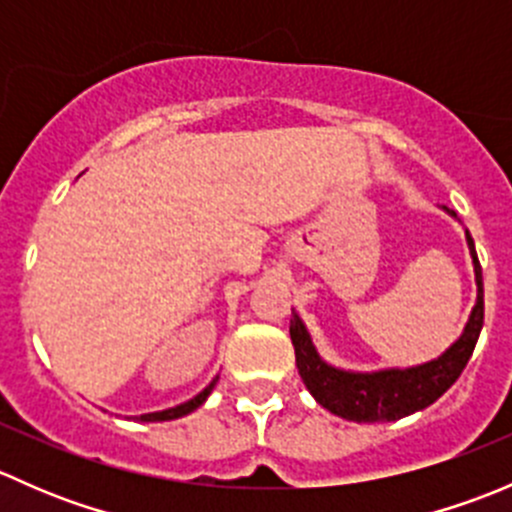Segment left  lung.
<instances>
[{"mask_svg": "<svg viewBox=\"0 0 512 512\" xmlns=\"http://www.w3.org/2000/svg\"><path fill=\"white\" fill-rule=\"evenodd\" d=\"M443 210L451 218H456V213L448 210L446 205H443ZM466 242L473 257V272H476V307H473L461 337L438 359L426 361V364L381 371L337 369V366L327 364L317 354L307 327L292 309L289 337H292L294 344V359H297V369L304 386L317 399L319 406L332 411L334 416H342L356 423L399 421V418L431 406L433 401L441 399L456 384V379L466 369L468 359H471L473 349H476L480 329H483V272H480L476 245H473V237L468 230Z\"/></svg>", "mask_w": 512, "mask_h": 512, "instance_id": "left-lung-1", "label": "left lung"}]
</instances>
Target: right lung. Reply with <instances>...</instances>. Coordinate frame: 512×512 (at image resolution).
<instances>
[{
	"mask_svg": "<svg viewBox=\"0 0 512 512\" xmlns=\"http://www.w3.org/2000/svg\"><path fill=\"white\" fill-rule=\"evenodd\" d=\"M215 384H218V376H215L213 381H210L208 386H205L203 391H200L198 396H193L190 401H185V404L175 406V409H165V411H156V414H143L138 416V421H173V418H180V416H188L190 411H195L198 406L205 404V399L210 396V391L215 389Z\"/></svg>",
	"mask_w": 512,
	"mask_h": 512,
	"instance_id": "1",
	"label": "right lung"
}]
</instances>
